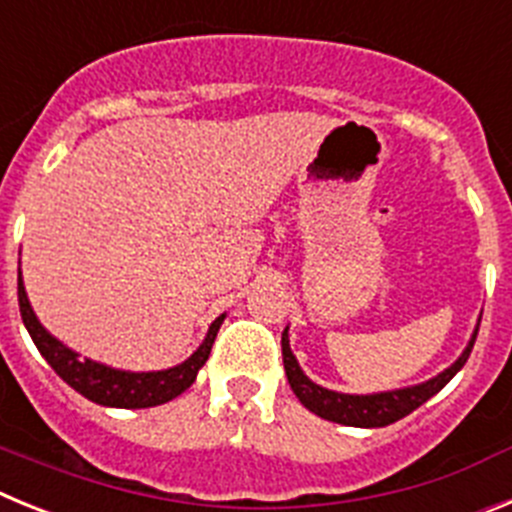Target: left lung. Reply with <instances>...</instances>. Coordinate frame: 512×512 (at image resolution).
<instances>
[{"label":"left lung","instance_id":"left-lung-1","mask_svg":"<svg viewBox=\"0 0 512 512\" xmlns=\"http://www.w3.org/2000/svg\"><path fill=\"white\" fill-rule=\"evenodd\" d=\"M477 331L480 326L474 329L472 342L464 349L462 357L444 370L441 375H436L434 380L423 382V385H416V388H405V390H393V393H377V395H342L334 393V390H326L316 382L308 380L306 375L298 367L296 357L290 352L288 344V331H283V365L285 375H288L290 390L296 393V398L306 405L308 411L316 413V416L326 418V421L342 423V426H357V428H380L390 426V423L400 421L408 413H413L416 408H421L428 398H434L441 388L451 377L457 375L464 367V362L469 359V352L474 347V339H477Z\"/></svg>","mask_w":512,"mask_h":512}]
</instances>
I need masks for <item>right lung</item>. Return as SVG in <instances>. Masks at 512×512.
I'll use <instances>...</instances> for the list:
<instances>
[{"mask_svg": "<svg viewBox=\"0 0 512 512\" xmlns=\"http://www.w3.org/2000/svg\"><path fill=\"white\" fill-rule=\"evenodd\" d=\"M17 298H20V313L25 321L27 331H30L32 342L40 349L48 365L58 372V377L71 385L76 393L84 398L94 400L99 405H112V408H153V405H163L168 400L178 398L183 390H188L204 367V362L211 354V344L216 339V331L222 326L224 316L211 324L209 334H206L204 344H201L183 365L173 367V370L163 372H119L112 367H104L91 359H78L76 352L63 347L55 336L40 326V321L32 313L30 301L25 296V285H22L20 273H17Z\"/></svg>", "mask_w": 512, "mask_h": 512, "instance_id": "right-lung-1", "label": "right lung"}]
</instances>
